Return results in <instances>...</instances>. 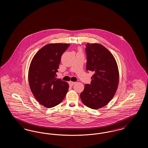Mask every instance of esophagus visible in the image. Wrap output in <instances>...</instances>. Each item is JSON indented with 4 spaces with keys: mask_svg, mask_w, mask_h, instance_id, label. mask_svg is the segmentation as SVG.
Returning <instances> with one entry per match:
<instances>
[{
    "mask_svg": "<svg viewBox=\"0 0 148 148\" xmlns=\"http://www.w3.org/2000/svg\"><path fill=\"white\" fill-rule=\"evenodd\" d=\"M76 83L75 82H71V81H70V82H69V84L70 86H73V85L75 84Z\"/></svg>",
    "mask_w": 148,
    "mask_h": 148,
    "instance_id": "34e87169",
    "label": "esophagus"
}]
</instances>
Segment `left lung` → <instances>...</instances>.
Returning <instances> with one entry per match:
<instances>
[{
	"mask_svg": "<svg viewBox=\"0 0 148 148\" xmlns=\"http://www.w3.org/2000/svg\"><path fill=\"white\" fill-rule=\"evenodd\" d=\"M87 71L94 73L90 84L85 85L80 98L85 106L98 109L113 98L119 83L117 63L112 53L101 44H86Z\"/></svg>",
	"mask_w": 148,
	"mask_h": 148,
	"instance_id": "1",
	"label": "left lung"
}]
</instances>
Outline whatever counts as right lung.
<instances>
[{
    "label": "right lung",
    "instance_id": "add662e5",
    "mask_svg": "<svg viewBox=\"0 0 148 148\" xmlns=\"http://www.w3.org/2000/svg\"><path fill=\"white\" fill-rule=\"evenodd\" d=\"M69 44L55 43L44 46L33 57L29 66V83L39 103L46 108L60 104L68 89L67 82L56 78L61 56Z\"/></svg>",
    "mask_w": 148,
    "mask_h": 148
}]
</instances>
